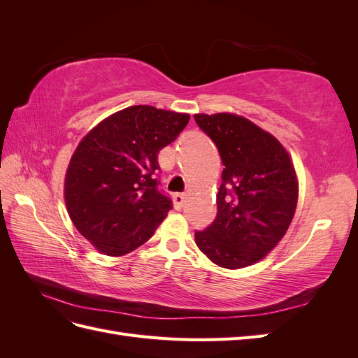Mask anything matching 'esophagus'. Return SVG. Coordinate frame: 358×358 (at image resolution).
Here are the masks:
<instances>
[{
	"instance_id": "obj_1",
	"label": "esophagus",
	"mask_w": 358,
	"mask_h": 358,
	"mask_svg": "<svg viewBox=\"0 0 358 358\" xmlns=\"http://www.w3.org/2000/svg\"><path fill=\"white\" fill-rule=\"evenodd\" d=\"M187 196L183 192H176L173 194V201H175V208L176 209H182L183 208V203H185Z\"/></svg>"
}]
</instances>
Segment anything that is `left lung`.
I'll list each match as a JSON object with an SVG mask.
<instances>
[{
	"mask_svg": "<svg viewBox=\"0 0 358 358\" xmlns=\"http://www.w3.org/2000/svg\"><path fill=\"white\" fill-rule=\"evenodd\" d=\"M194 119L218 148L224 166L216 218L196 231V243L221 267L251 266L282 239L294 216V167L272 134L242 116L200 113Z\"/></svg>",
	"mask_w": 358,
	"mask_h": 358,
	"instance_id": "obj_1",
	"label": "left lung"
}]
</instances>
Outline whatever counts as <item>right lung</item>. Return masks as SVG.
Masks as SVG:
<instances>
[{"label":"right lung","instance_id":"right-lung-1","mask_svg":"<svg viewBox=\"0 0 358 358\" xmlns=\"http://www.w3.org/2000/svg\"><path fill=\"white\" fill-rule=\"evenodd\" d=\"M189 115L133 106L83 137L66 175V204L79 233L100 252L125 255L150 239L173 208L159 189L158 152Z\"/></svg>","mask_w":358,"mask_h":358}]
</instances>
